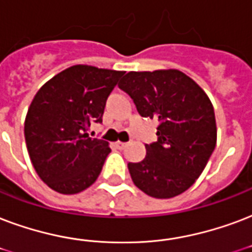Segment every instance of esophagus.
<instances>
[{
	"label": "esophagus",
	"mask_w": 252,
	"mask_h": 252,
	"mask_svg": "<svg viewBox=\"0 0 252 252\" xmlns=\"http://www.w3.org/2000/svg\"><path fill=\"white\" fill-rule=\"evenodd\" d=\"M115 147L118 148V149H124L126 147V143H122V141H116L115 143Z\"/></svg>",
	"instance_id": "34e87169"
}]
</instances>
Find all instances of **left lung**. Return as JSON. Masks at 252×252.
Wrapping results in <instances>:
<instances>
[{"label":"left lung","mask_w":252,"mask_h":252,"mask_svg":"<svg viewBox=\"0 0 252 252\" xmlns=\"http://www.w3.org/2000/svg\"><path fill=\"white\" fill-rule=\"evenodd\" d=\"M143 118L157 119V141L147 156L129 162L132 181L153 198L181 194L201 176L217 144L209 96L182 71H130L119 83Z\"/></svg>","instance_id":"1"}]
</instances>
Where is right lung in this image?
Segmentation results:
<instances>
[{"instance_id": "right-lung-1", "label": "right lung", "mask_w": 252, "mask_h": 252, "mask_svg": "<svg viewBox=\"0 0 252 252\" xmlns=\"http://www.w3.org/2000/svg\"><path fill=\"white\" fill-rule=\"evenodd\" d=\"M124 71L87 64L71 66L46 82L25 119L29 156L42 181L61 194H76L96 181L109 145L91 139L92 123H101L107 97Z\"/></svg>"}]
</instances>
